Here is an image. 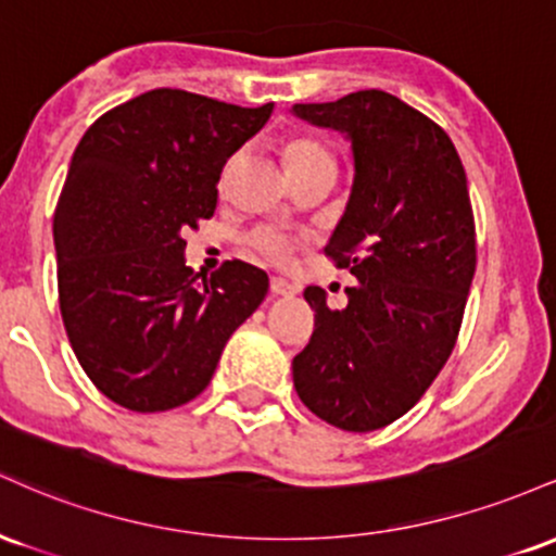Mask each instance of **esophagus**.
I'll use <instances>...</instances> for the list:
<instances>
[{
  "mask_svg": "<svg viewBox=\"0 0 556 556\" xmlns=\"http://www.w3.org/2000/svg\"><path fill=\"white\" fill-rule=\"evenodd\" d=\"M271 292L274 295H295L298 285H292L290 279L285 277H271Z\"/></svg>",
  "mask_w": 556,
  "mask_h": 556,
  "instance_id": "1",
  "label": "esophagus"
}]
</instances>
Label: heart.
<instances>
[{
  "label": "heart",
  "mask_w": 556,
  "mask_h": 556,
  "mask_svg": "<svg viewBox=\"0 0 556 556\" xmlns=\"http://www.w3.org/2000/svg\"><path fill=\"white\" fill-rule=\"evenodd\" d=\"M285 162L292 180H295V177L305 175L308 169L321 167V164H334V159H331L327 146L318 143V140L295 136L285 143ZM251 242L258 253L277 261V264H285V261L290 258V242H287L282 235L271 232V229H261V232L253 235Z\"/></svg>",
  "instance_id": "b5f03b06"
}]
</instances>
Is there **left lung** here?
Here are the masks:
<instances>
[{
  "mask_svg": "<svg viewBox=\"0 0 556 556\" xmlns=\"http://www.w3.org/2000/svg\"><path fill=\"white\" fill-rule=\"evenodd\" d=\"M292 112L353 143V193L324 253L358 279L342 311L305 287L316 324L292 381L337 429H384L424 397L460 334L476 271L468 180L442 127L387 91Z\"/></svg>",
  "mask_w": 556,
  "mask_h": 556,
  "instance_id": "obj_1",
  "label": "left lung"
}]
</instances>
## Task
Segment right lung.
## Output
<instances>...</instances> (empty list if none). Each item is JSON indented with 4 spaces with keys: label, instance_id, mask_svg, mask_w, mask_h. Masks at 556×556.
<instances>
[{
    "label": "right lung",
    "instance_id": "add662e5",
    "mask_svg": "<svg viewBox=\"0 0 556 556\" xmlns=\"http://www.w3.org/2000/svg\"><path fill=\"white\" fill-rule=\"evenodd\" d=\"M271 110L156 88L101 114L75 149L54 212L60 311L83 371L127 410L195 400L266 298L258 266L225 261L198 282L182 253Z\"/></svg>",
    "mask_w": 556,
    "mask_h": 556
}]
</instances>
